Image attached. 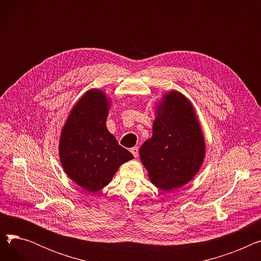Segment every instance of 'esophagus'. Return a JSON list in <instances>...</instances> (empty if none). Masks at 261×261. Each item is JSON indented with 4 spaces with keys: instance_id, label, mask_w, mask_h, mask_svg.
<instances>
[{
    "instance_id": "obj_1",
    "label": "esophagus",
    "mask_w": 261,
    "mask_h": 261,
    "mask_svg": "<svg viewBox=\"0 0 261 261\" xmlns=\"http://www.w3.org/2000/svg\"><path fill=\"white\" fill-rule=\"evenodd\" d=\"M131 153L134 155V158H138L139 156V148L138 147H133V148H131Z\"/></svg>"
}]
</instances>
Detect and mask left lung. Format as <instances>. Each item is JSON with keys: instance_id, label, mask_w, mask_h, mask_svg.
Segmentation results:
<instances>
[{"instance_id": "obj_1", "label": "left lung", "mask_w": 261, "mask_h": 261, "mask_svg": "<svg viewBox=\"0 0 261 261\" xmlns=\"http://www.w3.org/2000/svg\"><path fill=\"white\" fill-rule=\"evenodd\" d=\"M152 136L140 149L142 164L158 188L184 186L199 172L206 143L191 101L179 91H169L155 106Z\"/></svg>"}]
</instances>
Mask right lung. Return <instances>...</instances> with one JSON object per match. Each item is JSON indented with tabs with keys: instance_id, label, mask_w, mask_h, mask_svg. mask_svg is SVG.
<instances>
[{
	"instance_id": "obj_1",
	"label": "right lung",
	"mask_w": 261,
	"mask_h": 261,
	"mask_svg": "<svg viewBox=\"0 0 261 261\" xmlns=\"http://www.w3.org/2000/svg\"><path fill=\"white\" fill-rule=\"evenodd\" d=\"M111 103L102 90L87 91L72 108L60 132L58 148L64 172L92 194L106 187L120 165L134 158L106 126Z\"/></svg>"
}]
</instances>
